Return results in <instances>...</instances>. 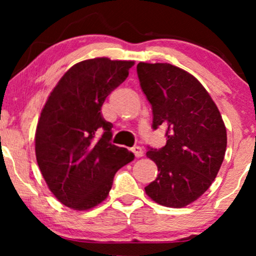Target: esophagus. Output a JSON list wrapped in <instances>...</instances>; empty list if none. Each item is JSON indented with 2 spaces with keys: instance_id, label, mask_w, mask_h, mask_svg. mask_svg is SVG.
Listing matches in <instances>:
<instances>
[{
  "instance_id": "obj_1",
  "label": "esophagus",
  "mask_w": 256,
  "mask_h": 256,
  "mask_svg": "<svg viewBox=\"0 0 256 256\" xmlns=\"http://www.w3.org/2000/svg\"><path fill=\"white\" fill-rule=\"evenodd\" d=\"M131 152H134V156H136V158H140V156H143V150H142V148H140V146H132V148H131Z\"/></svg>"
}]
</instances>
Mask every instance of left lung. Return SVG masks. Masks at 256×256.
<instances>
[{
	"label": "left lung",
	"mask_w": 256,
	"mask_h": 256,
	"mask_svg": "<svg viewBox=\"0 0 256 256\" xmlns=\"http://www.w3.org/2000/svg\"><path fill=\"white\" fill-rule=\"evenodd\" d=\"M140 88L150 102L152 128H166V144L148 146L158 174L144 188L165 207L198 200L218 174L226 150V128L218 107L190 73L170 64H137Z\"/></svg>",
	"instance_id": "1"
}]
</instances>
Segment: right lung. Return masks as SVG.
I'll return each mask as SVG.
<instances>
[{
  "instance_id": "obj_1",
  "label": "right lung",
  "mask_w": 256,
  "mask_h": 256,
  "mask_svg": "<svg viewBox=\"0 0 256 256\" xmlns=\"http://www.w3.org/2000/svg\"><path fill=\"white\" fill-rule=\"evenodd\" d=\"M134 61L107 58L71 67L46 102L36 130V158L44 180L61 204L85 210L101 204L116 171L134 160L112 144L104 100L128 78Z\"/></svg>"
}]
</instances>
